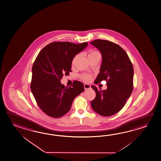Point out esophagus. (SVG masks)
Masks as SVG:
<instances>
[{"instance_id":"obj_1","label":"esophagus","mask_w":161,"mask_h":161,"mask_svg":"<svg viewBox=\"0 0 161 161\" xmlns=\"http://www.w3.org/2000/svg\"><path fill=\"white\" fill-rule=\"evenodd\" d=\"M84 86V88H85L86 90L91 88V86H90V85H89V84H85Z\"/></svg>"}]
</instances>
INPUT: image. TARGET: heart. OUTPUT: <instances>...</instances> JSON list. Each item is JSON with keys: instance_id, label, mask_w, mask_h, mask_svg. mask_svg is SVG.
<instances>
[{"instance_id": "heart-1", "label": "heart", "mask_w": 161, "mask_h": 161, "mask_svg": "<svg viewBox=\"0 0 161 161\" xmlns=\"http://www.w3.org/2000/svg\"><path fill=\"white\" fill-rule=\"evenodd\" d=\"M100 56V53L98 52V51L97 50H91L89 51L88 54V58L91 57H93V56ZM78 56H75L72 59V65H74V64L75 63V60L77 59ZM81 79L83 81H86V82H89L92 80V75H87V74H85V75H81Z\"/></svg>"}]
</instances>
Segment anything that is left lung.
<instances>
[{"instance_id": "left-lung-1", "label": "left lung", "mask_w": 161, "mask_h": 161, "mask_svg": "<svg viewBox=\"0 0 161 161\" xmlns=\"http://www.w3.org/2000/svg\"><path fill=\"white\" fill-rule=\"evenodd\" d=\"M91 44L102 53L103 61L94 83L104 80L107 89L102 91L95 86L96 97L91 102L92 108L103 116L115 115L124 107L133 90L134 68L127 53L122 47L109 41L94 40Z\"/></svg>"}]
</instances>
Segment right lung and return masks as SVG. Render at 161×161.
Masks as SVG:
<instances>
[{"label": "right lung", "mask_w": 161, "mask_h": 161, "mask_svg": "<svg viewBox=\"0 0 161 161\" xmlns=\"http://www.w3.org/2000/svg\"><path fill=\"white\" fill-rule=\"evenodd\" d=\"M88 43L53 42L41 50L32 67L30 88L36 103L46 115L62 117L71 108L76 96L84 91L82 82L75 80L65 87L61 80L71 72L72 61Z\"/></svg>", "instance_id": "obj_1"}]
</instances>
